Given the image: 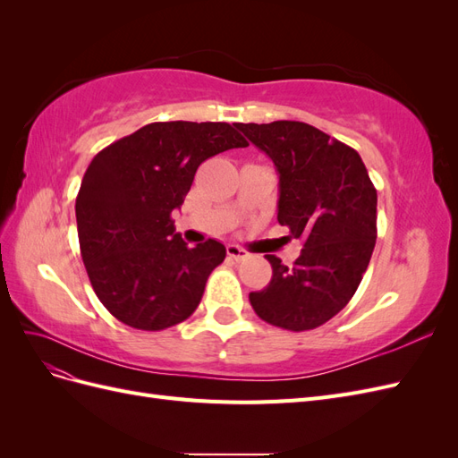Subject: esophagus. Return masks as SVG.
Segmentation results:
<instances>
[{"instance_id":"1","label":"esophagus","mask_w":458,"mask_h":458,"mask_svg":"<svg viewBox=\"0 0 458 458\" xmlns=\"http://www.w3.org/2000/svg\"><path fill=\"white\" fill-rule=\"evenodd\" d=\"M227 256L234 261H241L244 258H248V252L244 250V248L237 246V244H227Z\"/></svg>"}]
</instances>
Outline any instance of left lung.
I'll list each match as a JSON object with an SVG mask.
<instances>
[{"label":"left lung","instance_id":"left-lung-1","mask_svg":"<svg viewBox=\"0 0 458 458\" xmlns=\"http://www.w3.org/2000/svg\"><path fill=\"white\" fill-rule=\"evenodd\" d=\"M273 160L279 219L303 242L293 267L267 254L269 284L250 293L259 318L311 330L342 311L361 283L377 242V189L359 152L310 123H234Z\"/></svg>","mask_w":458,"mask_h":458}]
</instances>
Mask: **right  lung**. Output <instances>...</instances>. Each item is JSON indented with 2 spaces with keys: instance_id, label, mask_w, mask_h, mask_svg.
<instances>
[{
  "instance_id": "obj_1",
  "label": "right lung",
  "mask_w": 458,
  "mask_h": 458,
  "mask_svg": "<svg viewBox=\"0 0 458 458\" xmlns=\"http://www.w3.org/2000/svg\"><path fill=\"white\" fill-rule=\"evenodd\" d=\"M248 147L225 122H152L97 152L76 197L80 252L103 306L123 325L164 330L199 308L225 246L189 248L172 212L199 165Z\"/></svg>"
}]
</instances>
